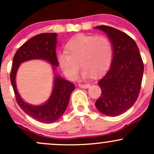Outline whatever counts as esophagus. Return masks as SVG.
I'll list each match as a JSON object with an SVG mask.
<instances>
[{
	"label": "esophagus",
	"instance_id": "esophagus-1",
	"mask_svg": "<svg viewBox=\"0 0 154 154\" xmlns=\"http://www.w3.org/2000/svg\"><path fill=\"white\" fill-rule=\"evenodd\" d=\"M90 85L89 84H79V87L81 88H85V89H86V88H88L90 87Z\"/></svg>",
	"mask_w": 154,
	"mask_h": 154
}]
</instances>
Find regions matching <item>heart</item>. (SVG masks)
Segmentation results:
<instances>
[{
    "mask_svg": "<svg viewBox=\"0 0 154 154\" xmlns=\"http://www.w3.org/2000/svg\"><path fill=\"white\" fill-rule=\"evenodd\" d=\"M66 51L58 55L60 68L68 79L77 78L79 67L82 78L103 75L109 69L113 59V46L107 37L79 35L66 45Z\"/></svg>",
    "mask_w": 154,
    "mask_h": 154,
    "instance_id": "heart-1",
    "label": "heart"
}]
</instances>
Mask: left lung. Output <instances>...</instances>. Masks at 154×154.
Returning <instances> with one entry per match:
<instances>
[{"label":"left lung","mask_w":154,"mask_h":154,"mask_svg":"<svg viewBox=\"0 0 154 154\" xmlns=\"http://www.w3.org/2000/svg\"><path fill=\"white\" fill-rule=\"evenodd\" d=\"M95 28L106 34L113 46L110 68L98 82L102 93L95 106L105 115L118 116L130 109L137 99L143 63L137 44L129 35L111 26Z\"/></svg>","instance_id":"obj_1"}]
</instances>
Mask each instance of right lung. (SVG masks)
<instances>
[{
  "label": "right lung",
  "mask_w": 154,
  "mask_h": 154,
  "mask_svg": "<svg viewBox=\"0 0 154 154\" xmlns=\"http://www.w3.org/2000/svg\"><path fill=\"white\" fill-rule=\"evenodd\" d=\"M56 44L57 33H42L32 38L15 54L10 75L19 106L26 114L43 123L55 122L63 115L68 106L70 95L75 90L74 84L63 79L56 72L59 66L56 54ZM31 60H43L50 63L54 75L50 97L40 105H32L26 102L19 94L15 84V77L20 64Z\"/></svg>",
  "instance_id": "obj_1"
}]
</instances>
